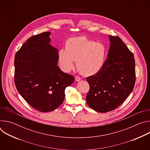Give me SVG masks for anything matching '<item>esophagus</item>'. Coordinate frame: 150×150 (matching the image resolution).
<instances>
[{
    "label": "esophagus",
    "mask_w": 150,
    "mask_h": 150,
    "mask_svg": "<svg viewBox=\"0 0 150 150\" xmlns=\"http://www.w3.org/2000/svg\"><path fill=\"white\" fill-rule=\"evenodd\" d=\"M81 78L79 77V76H75V80H76V81H81Z\"/></svg>",
    "instance_id": "34e87169"
}]
</instances>
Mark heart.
<instances>
[{
	"label": "heart",
	"mask_w": 150,
	"mask_h": 150,
	"mask_svg": "<svg viewBox=\"0 0 150 150\" xmlns=\"http://www.w3.org/2000/svg\"><path fill=\"white\" fill-rule=\"evenodd\" d=\"M106 56L105 47L84 36L73 37L66 42L65 49L58 53V60L63 71L69 72L74 68V62L79 72L85 76L98 72L103 68Z\"/></svg>",
	"instance_id": "b5f03b06"
}]
</instances>
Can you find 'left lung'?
<instances>
[{"label":"left lung","instance_id":"1","mask_svg":"<svg viewBox=\"0 0 150 150\" xmlns=\"http://www.w3.org/2000/svg\"><path fill=\"white\" fill-rule=\"evenodd\" d=\"M108 58L101 69L87 78L90 90L88 105L100 113L112 111L133 91L136 79L133 53L118 36L110 35Z\"/></svg>","mask_w":150,"mask_h":150}]
</instances>
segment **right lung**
Listing matches in <instances>:
<instances>
[{
    "label": "right lung",
    "instance_id": "1",
    "mask_svg": "<svg viewBox=\"0 0 150 150\" xmlns=\"http://www.w3.org/2000/svg\"><path fill=\"white\" fill-rule=\"evenodd\" d=\"M50 32L34 35L15 56L14 81L21 96L41 112L54 110L65 98V88L74 81L72 75L57 67V49L50 46Z\"/></svg>",
    "mask_w": 150,
    "mask_h": 150
}]
</instances>
